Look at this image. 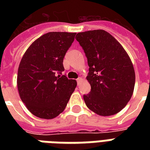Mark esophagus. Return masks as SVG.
Here are the masks:
<instances>
[{
    "mask_svg": "<svg viewBox=\"0 0 150 150\" xmlns=\"http://www.w3.org/2000/svg\"><path fill=\"white\" fill-rule=\"evenodd\" d=\"M82 78H79V79H77V84L78 86H79V85L82 84Z\"/></svg>",
    "mask_w": 150,
    "mask_h": 150,
    "instance_id": "obj_1",
    "label": "esophagus"
}]
</instances>
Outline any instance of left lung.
I'll list each match as a JSON object with an SVG mask.
<instances>
[{
  "instance_id": "8db88e82",
  "label": "left lung",
  "mask_w": 150,
  "mask_h": 150,
  "mask_svg": "<svg viewBox=\"0 0 150 150\" xmlns=\"http://www.w3.org/2000/svg\"><path fill=\"white\" fill-rule=\"evenodd\" d=\"M75 39L89 67L86 79L91 91L83 96L87 107L101 116L116 114L134 91L135 74L130 57L118 41L102 29L79 33Z\"/></svg>"
}]
</instances>
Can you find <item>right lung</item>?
<instances>
[{
	"label": "right lung",
	"mask_w": 150,
	"mask_h": 150,
	"mask_svg": "<svg viewBox=\"0 0 150 150\" xmlns=\"http://www.w3.org/2000/svg\"><path fill=\"white\" fill-rule=\"evenodd\" d=\"M75 33L50 32L35 40L22 57L18 70L20 98L40 118L52 119L65 109L77 82L61 75L64 57Z\"/></svg>",
	"instance_id": "right-lung-1"
}]
</instances>
